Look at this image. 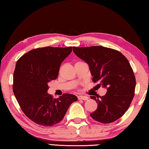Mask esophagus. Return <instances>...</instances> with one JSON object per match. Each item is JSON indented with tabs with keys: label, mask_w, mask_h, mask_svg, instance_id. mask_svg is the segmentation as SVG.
Instances as JSON below:
<instances>
[{
	"label": "esophagus",
	"mask_w": 149,
	"mask_h": 149,
	"mask_svg": "<svg viewBox=\"0 0 149 149\" xmlns=\"http://www.w3.org/2000/svg\"><path fill=\"white\" fill-rule=\"evenodd\" d=\"M78 98V100H88V98L86 96H82V95H80V96H78L77 97Z\"/></svg>",
	"instance_id": "obj_1"
}]
</instances>
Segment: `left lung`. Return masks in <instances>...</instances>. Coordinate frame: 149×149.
<instances>
[{"instance_id":"left-lung-1","label":"left lung","mask_w":149,"mask_h":149,"mask_svg":"<svg viewBox=\"0 0 149 149\" xmlns=\"http://www.w3.org/2000/svg\"><path fill=\"white\" fill-rule=\"evenodd\" d=\"M73 51L89 65L93 81L107 89L102 97L91 96L98 105L90 116L102 123L115 122L129 108L135 95L136 80L129 61L120 52L102 46L74 47Z\"/></svg>"}]
</instances>
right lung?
<instances>
[{"label":"right lung","mask_w":149,"mask_h":149,"mask_svg":"<svg viewBox=\"0 0 149 149\" xmlns=\"http://www.w3.org/2000/svg\"><path fill=\"white\" fill-rule=\"evenodd\" d=\"M72 47H47L30 50L17 60L14 72L13 92L26 116L35 123L50 127L59 123L76 96L68 93L53 99L48 83L56 79L60 65Z\"/></svg>","instance_id":"add662e5"}]
</instances>
